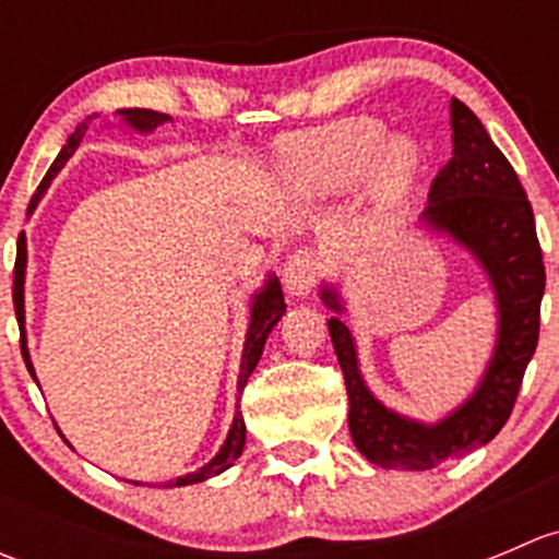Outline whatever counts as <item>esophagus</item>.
I'll list each match as a JSON object with an SVG mask.
<instances>
[{"instance_id": "obj_1", "label": "esophagus", "mask_w": 559, "mask_h": 559, "mask_svg": "<svg viewBox=\"0 0 559 559\" xmlns=\"http://www.w3.org/2000/svg\"><path fill=\"white\" fill-rule=\"evenodd\" d=\"M321 257L311 248H300V251L292 253L289 264H286V273H284V284L286 292L292 297H308L316 289L321 278Z\"/></svg>"}]
</instances>
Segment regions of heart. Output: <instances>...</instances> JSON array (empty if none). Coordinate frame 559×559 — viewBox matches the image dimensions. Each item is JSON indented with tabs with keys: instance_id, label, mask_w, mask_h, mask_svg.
Masks as SVG:
<instances>
[{
	"instance_id": "heart-1",
	"label": "heart",
	"mask_w": 559,
	"mask_h": 559,
	"mask_svg": "<svg viewBox=\"0 0 559 559\" xmlns=\"http://www.w3.org/2000/svg\"><path fill=\"white\" fill-rule=\"evenodd\" d=\"M286 175L313 200L341 197L359 183L376 216H392L414 200L425 178V148L408 134H389L373 116H348L281 143Z\"/></svg>"
}]
</instances>
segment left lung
<instances>
[{
  "mask_svg": "<svg viewBox=\"0 0 559 559\" xmlns=\"http://www.w3.org/2000/svg\"><path fill=\"white\" fill-rule=\"evenodd\" d=\"M452 159L436 175L421 227L447 235L473 253L498 308V335L481 381L438 421H419L386 408L362 379L357 343L341 321V292L321 286L332 346L348 392V430L359 454L386 471H430L484 447L509 421L524 370L538 346L544 259L533 207L514 167L467 105L452 99Z\"/></svg>",
  "mask_w": 559,
  "mask_h": 559,
  "instance_id": "left-lung-1",
  "label": "left lung"
}]
</instances>
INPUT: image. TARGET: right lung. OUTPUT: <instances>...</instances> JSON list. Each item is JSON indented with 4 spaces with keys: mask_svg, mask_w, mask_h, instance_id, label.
Instances as JSON below:
<instances>
[{
    "mask_svg": "<svg viewBox=\"0 0 559 559\" xmlns=\"http://www.w3.org/2000/svg\"><path fill=\"white\" fill-rule=\"evenodd\" d=\"M118 118L123 121V127L134 129V132L140 134H148L154 132L156 127H162L165 121H173L170 116H165V112H156V110H143V107H123V110H116ZM94 118H99V112H94V116H88L86 121L78 123L75 132L67 138L64 148L59 151V156H56V162L50 165V170L45 173L43 183L37 186L35 197H32L29 202V213L35 211L39 197L45 194V189L50 186V180L56 178V173L61 170V167L67 165V159H70L72 154L78 151V145H81L83 134L88 132V127L94 123ZM26 213V216H29ZM24 281H26V235L21 233L19 235V251H15V273H13V306H15V319H19V330H21V354H24V362L26 368H29L32 379L37 381L35 376V365H32V357H29V348H26V311H24ZM286 313V302H284V292H281V284L275 275H270L267 281H264L262 289L257 292V295L251 297V321H248V332H246V346H243V359H240V376H238V392L243 394V386L248 381V376L253 373V368H257L259 357H262V348H264V341H267V335L273 332V326L278 324L281 316ZM39 386V384H37ZM243 447H246V421H243V414L240 411H235V419H233V427H229L227 432V441H224V447L218 449V454L213 456L211 462H205V465L200 467V471L194 473H186V476L175 478V481L167 484V487H186V484H197V481H205V478H213L218 476V473H224L227 467L235 465V460H238L240 454H243ZM140 484V481H134Z\"/></svg>",
    "mask_w": 559,
    "mask_h": 559,
    "instance_id": "right-lung-1",
    "label": "right lung"
}]
</instances>
